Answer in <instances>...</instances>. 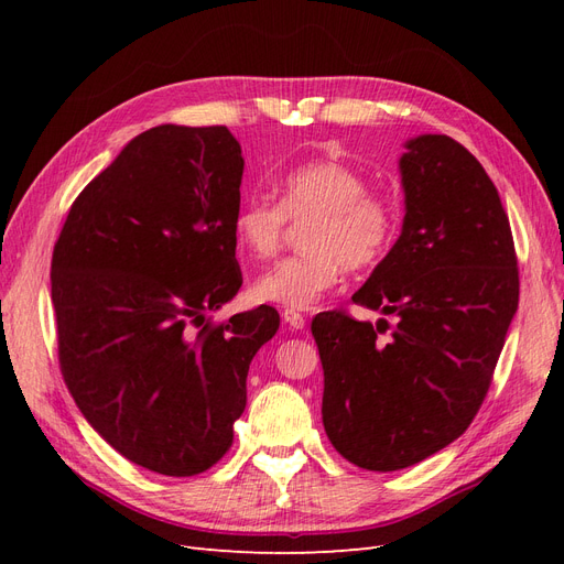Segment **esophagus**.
Segmentation results:
<instances>
[{"label":"esophagus","instance_id":"34e87169","mask_svg":"<svg viewBox=\"0 0 564 564\" xmlns=\"http://www.w3.org/2000/svg\"><path fill=\"white\" fill-rule=\"evenodd\" d=\"M282 319H284L286 327H292V329H303L305 327V317L296 311H284Z\"/></svg>","mask_w":564,"mask_h":564}]
</instances>
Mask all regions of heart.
Returning a JSON list of instances; mask_svg holds the SVG:
<instances>
[{
    "instance_id": "obj_1",
    "label": "heart",
    "mask_w": 564,
    "mask_h": 564,
    "mask_svg": "<svg viewBox=\"0 0 564 564\" xmlns=\"http://www.w3.org/2000/svg\"><path fill=\"white\" fill-rule=\"evenodd\" d=\"M367 191L369 183L357 169L317 160L280 178V202L245 199L232 216V232L253 259L278 253L286 218H313L303 235L308 251L263 272L251 286L253 299L286 311H308L338 284L346 265L357 270L383 259L398 235V212L386 197Z\"/></svg>"
}]
</instances>
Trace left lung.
<instances>
[{"label": "left lung", "mask_w": 564, "mask_h": 564, "mask_svg": "<svg viewBox=\"0 0 564 564\" xmlns=\"http://www.w3.org/2000/svg\"><path fill=\"white\" fill-rule=\"evenodd\" d=\"M398 242L352 294L395 317L315 315L322 423L334 449L367 470H400L464 435L480 409L518 311L520 280L501 197L470 152L421 133L400 158Z\"/></svg>", "instance_id": "1"}]
</instances>
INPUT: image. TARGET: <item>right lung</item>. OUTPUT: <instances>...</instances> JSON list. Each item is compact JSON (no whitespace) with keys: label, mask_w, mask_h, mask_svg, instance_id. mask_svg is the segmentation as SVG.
<instances>
[{"label":"right lung","mask_w":564,"mask_h":564,"mask_svg":"<svg viewBox=\"0 0 564 564\" xmlns=\"http://www.w3.org/2000/svg\"><path fill=\"white\" fill-rule=\"evenodd\" d=\"M242 148L226 127L160 124L75 199L51 259L58 357L91 429L131 464L187 477L232 445L270 305L212 327L242 286L232 216Z\"/></svg>","instance_id":"obj_1"}]
</instances>
